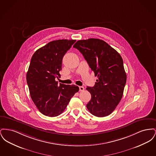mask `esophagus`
I'll return each instance as SVG.
<instances>
[{"label":"esophagus","mask_w":156,"mask_h":156,"mask_svg":"<svg viewBox=\"0 0 156 156\" xmlns=\"http://www.w3.org/2000/svg\"><path fill=\"white\" fill-rule=\"evenodd\" d=\"M79 88H80V91H83L84 89H85L84 88H83V87H80Z\"/></svg>","instance_id":"1"}]
</instances>
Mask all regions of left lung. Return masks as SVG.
Segmentation results:
<instances>
[{
  "instance_id": "left-lung-1",
  "label": "left lung",
  "mask_w": 156,
  "mask_h": 156,
  "mask_svg": "<svg viewBox=\"0 0 156 156\" xmlns=\"http://www.w3.org/2000/svg\"><path fill=\"white\" fill-rule=\"evenodd\" d=\"M73 47L81 52L98 77L94 87L87 88L91 94L87 105L88 110L97 117L109 115L120 102L126 84L122 57L104 40L98 38L78 40Z\"/></svg>"
}]
</instances>
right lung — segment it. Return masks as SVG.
<instances>
[{"instance_id": "add662e5", "label": "right lung", "mask_w": 156, "mask_h": 156, "mask_svg": "<svg viewBox=\"0 0 156 156\" xmlns=\"http://www.w3.org/2000/svg\"><path fill=\"white\" fill-rule=\"evenodd\" d=\"M75 40L52 41L38 49L33 55L26 80L30 97L38 111L45 116L55 117L62 113L71 98L79 90L75 85L58 84L64 55Z\"/></svg>"}]
</instances>
